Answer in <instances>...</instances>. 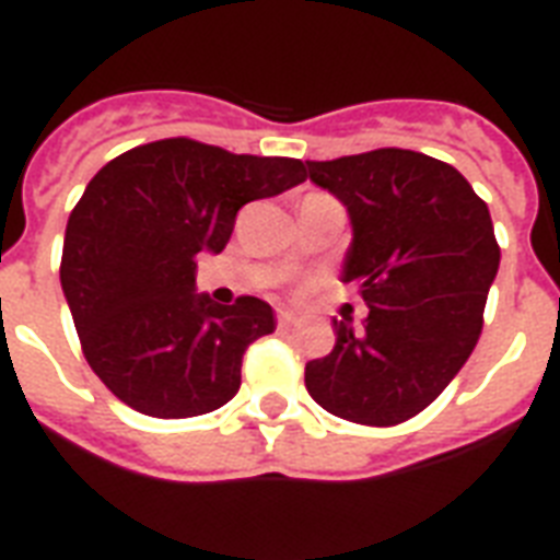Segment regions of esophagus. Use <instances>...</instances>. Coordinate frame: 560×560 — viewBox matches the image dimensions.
Masks as SVG:
<instances>
[{
	"instance_id": "esophagus-1",
	"label": "esophagus",
	"mask_w": 560,
	"mask_h": 560,
	"mask_svg": "<svg viewBox=\"0 0 560 560\" xmlns=\"http://www.w3.org/2000/svg\"><path fill=\"white\" fill-rule=\"evenodd\" d=\"M276 323H279V328H293V325H296V314H290V311H279Z\"/></svg>"
}]
</instances>
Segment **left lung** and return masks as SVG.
<instances>
[{
  "instance_id": "1",
  "label": "left lung",
  "mask_w": 560,
  "mask_h": 560,
  "mask_svg": "<svg viewBox=\"0 0 560 560\" xmlns=\"http://www.w3.org/2000/svg\"><path fill=\"white\" fill-rule=\"evenodd\" d=\"M305 168L349 209L342 281L369 305L363 328L334 319L337 342L307 363L305 386L331 416L395 427L430 407L477 346L500 267L494 223L468 179L427 153L381 148Z\"/></svg>"
}]
</instances>
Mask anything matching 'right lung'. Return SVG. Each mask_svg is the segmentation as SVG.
Returning a JSON list of instances; mask_svg holds the SVG:
<instances>
[{
    "label": "right lung",
    "instance_id": "add662e5",
    "mask_svg": "<svg viewBox=\"0 0 560 560\" xmlns=\"http://www.w3.org/2000/svg\"><path fill=\"white\" fill-rule=\"evenodd\" d=\"M305 183L288 156L160 139L90 179L69 214L60 284L81 349L118 400L153 418L206 416L241 389L249 342L276 331L267 302L194 293L197 255L220 253L237 209Z\"/></svg>",
    "mask_w": 560,
    "mask_h": 560
}]
</instances>
